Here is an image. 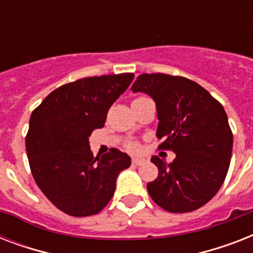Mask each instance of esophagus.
Returning <instances> with one entry per match:
<instances>
[{
  "label": "esophagus",
  "instance_id": "esophagus-1",
  "mask_svg": "<svg viewBox=\"0 0 253 253\" xmlns=\"http://www.w3.org/2000/svg\"><path fill=\"white\" fill-rule=\"evenodd\" d=\"M131 163H132V166H142L143 163H144V160H143V159H139V158H132Z\"/></svg>",
  "mask_w": 253,
  "mask_h": 253
}]
</instances>
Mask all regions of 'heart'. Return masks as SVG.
<instances>
[{"mask_svg":"<svg viewBox=\"0 0 253 253\" xmlns=\"http://www.w3.org/2000/svg\"><path fill=\"white\" fill-rule=\"evenodd\" d=\"M138 98H142V97H138ZM136 99V98H135ZM126 148L128 151H132V152H136V151L139 150V146L138 144H136V143H132V142H130V143H127L126 144Z\"/></svg>","mask_w":253,"mask_h":253,"instance_id":"heart-1","label":"heart"}]
</instances>
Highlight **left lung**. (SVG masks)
Listing matches in <instances>:
<instances>
[{
  "mask_svg": "<svg viewBox=\"0 0 253 253\" xmlns=\"http://www.w3.org/2000/svg\"><path fill=\"white\" fill-rule=\"evenodd\" d=\"M131 90L155 99L159 150L176 154L169 164L151 159L159 176L147 184L148 194L169 212L202 208L220 189L231 160L232 131L223 106L196 81L166 73H143Z\"/></svg>",
  "mask_w": 253,
  "mask_h": 253,
  "instance_id": "1",
  "label": "left lung"
}]
</instances>
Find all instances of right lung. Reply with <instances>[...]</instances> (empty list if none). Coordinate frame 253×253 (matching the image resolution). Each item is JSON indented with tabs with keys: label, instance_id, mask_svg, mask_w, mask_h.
Listing matches in <instances>:
<instances>
[{
	"label": "right lung",
	"instance_id": "1",
	"mask_svg": "<svg viewBox=\"0 0 253 253\" xmlns=\"http://www.w3.org/2000/svg\"><path fill=\"white\" fill-rule=\"evenodd\" d=\"M134 73L85 77L61 85L30 117L26 151L43 194L65 214H98L115 192V181L130 167L117 148L94 158L89 135L106 122L107 111L126 90Z\"/></svg>",
	"mask_w": 253,
	"mask_h": 253
}]
</instances>
